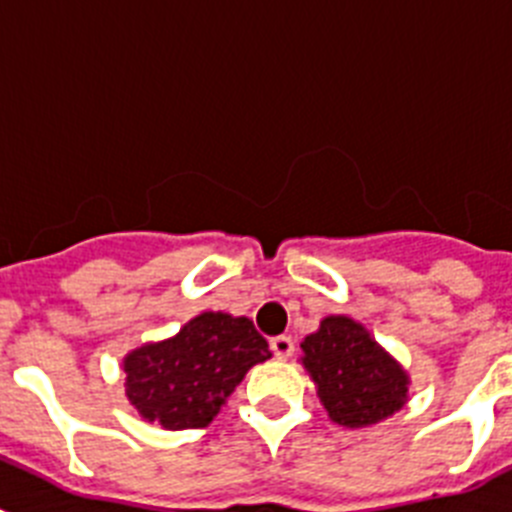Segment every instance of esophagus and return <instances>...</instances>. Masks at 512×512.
<instances>
[{
	"mask_svg": "<svg viewBox=\"0 0 512 512\" xmlns=\"http://www.w3.org/2000/svg\"><path fill=\"white\" fill-rule=\"evenodd\" d=\"M271 351H274L277 359H289V356L295 354V341H292L289 336L271 338Z\"/></svg>",
	"mask_w": 512,
	"mask_h": 512,
	"instance_id": "obj_1",
	"label": "esophagus"
}]
</instances>
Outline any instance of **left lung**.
I'll return each instance as SVG.
<instances>
[{
	"mask_svg": "<svg viewBox=\"0 0 512 512\" xmlns=\"http://www.w3.org/2000/svg\"><path fill=\"white\" fill-rule=\"evenodd\" d=\"M300 348L302 366L333 423L366 428L405 408L410 374L359 320L328 315Z\"/></svg>",
	"mask_w": 512,
	"mask_h": 512,
	"instance_id": "obj_1",
	"label": "left lung"
}]
</instances>
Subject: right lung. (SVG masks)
<instances>
[{
    "label": "right lung",
    "instance_id": "1",
    "mask_svg": "<svg viewBox=\"0 0 512 512\" xmlns=\"http://www.w3.org/2000/svg\"><path fill=\"white\" fill-rule=\"evenodd\" d=\"M271 359L248 318L200 312L179 333L143 343L125 359V397L146 423L166 431L205 428L251 366Z\"/></svg>",
    "mask_w": 512,
    "mask_h": 512
}]
</instances>
